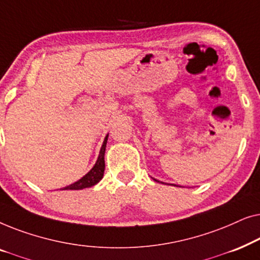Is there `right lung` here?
<instances>
[{"mask_svg": "<svg viewBox=\"0 0 260 260\" xmlns=\"http://www.w3.org/2000/svg\"><path fill=\"white\" fill-rule=\"evenodd\" d=\"M109 135H106L104 142H103L101 152H99L98 159L95 162L93 168H92L90 172H88L84 177H81L79 181L74 182L70 186L63 188V189L69 190H79L84 189V188H88L94 186L95 183H98L99 181L103 179V175H104V169H105V162H104V154H105V148H106V142H108Z\"/></svg>", "mask_w": 260, "mask_h": 260, "instance_id": "1", "label": "right lung"}]
</instances>
